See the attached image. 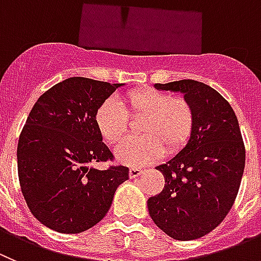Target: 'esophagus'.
Masks as SVG:
<instances>
[{
  "label": "esophagus",
  "instance_id": "esophagus-1",
  "mask_svg": "<svg viewBox=\"0 0 261 261\" xmlns=\"http://www.w3.org/2000/svg\"><path fill=\"white\" fill-rule=\"evenodd\" d=\"M142 173H143V170L139 168H130V170H128V175H130V178L139 177Z\"/></svg>",
  "mask_w": 261,
  "mask_h": 261
}]
</instances>
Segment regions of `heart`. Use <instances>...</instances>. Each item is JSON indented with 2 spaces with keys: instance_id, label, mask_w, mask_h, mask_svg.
<instances>
[{
  "instance_id": "b5f03b06",
  "label": "heart",
  "mask_w": 261,
  "mask_h": 261,
  "mask_svg": "<svg viewBox=\"0 0 261 261\" xmlns=\"http://www.w3.org/2000/svg\"><path fill=\"white\" fill-rule=\"evenodd\" d=\"M122 105L114 97L107 98L95 114L96 127L102 139L116 145L126 136L130 119H142L136 138L125 140L116 154L119 161L133 166L145 165L161 154L180 151L191 138L196 114L191 102L185 97L154 88L134 90L123 96Z\"/></svg>"
}]
</instances>
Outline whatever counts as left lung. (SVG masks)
<instances>
[{"mask_svg": "<svg viewBox=\"0 0 261 261\" xmlns=\"http://www.w3.org/2000/svg\"><path fill=\"white\" fill-rule=\"evenodd\" d=\"M154 87L185 93L196 121L186 147L156 166L165 186L148 199V211L169 237L192 241L211 233L231 210L245 170V143L233 108L212 87L192 79Z\"/></svg>", "mask_w": 261, "mask_h": 261, "instance_id": "left-lung-1", "label": "left lung"}]
</instances>
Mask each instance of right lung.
I'll return each instance as SVG.
<instances>
[{
  "mask_svg": "<svg viewBox=\"0 0 261 261\" xmlns=\"http://www.w3.org/2000/svg\"><path fill=\"white\" fill-rule=\"evenodd\" d=\"M122 83L74 76L40 96L20 133L18 177L32 215L58 233L78 234L101 221L128 168L113 161L95 114Z\"/></svg>",
  "mask_w": 261,
  "mask_h": 261,
  "instance_id": "add662e5",
  "label": "right lung"
}]
</instances>
